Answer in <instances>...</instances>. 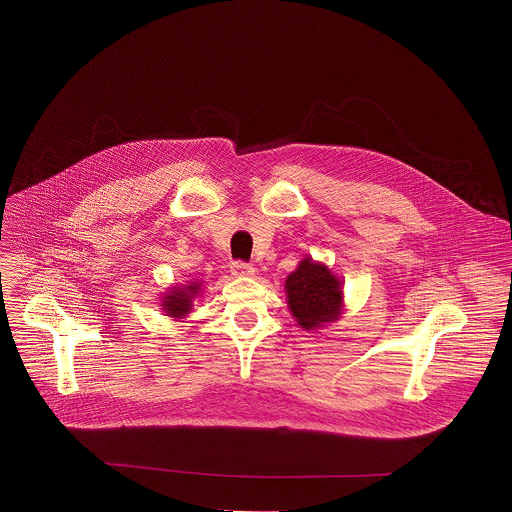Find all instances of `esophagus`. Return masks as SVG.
Masks as SVG:
<instances>
[{
    "label": "esophagus",
    "mask_w": 512,
    "mask_h": 512,
    "mask_svg": "<svg viewBox=\"0 0 512 512\" xmlns=\"http://www.w3.org/2000/svg\"><path fill=\"white\" fill-rule=\"evenodd\" d=\"M230 272H232V276H234V278H252L256 270H254V266H252V264H246V262L236 260V262H232V264H230Z\"/></svg>",
    "instance_id": "34e87169"
}]
</instances>
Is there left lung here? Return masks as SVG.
Returning <instances> with one entry per match:
<instances>
[{"label": "left lung", "instance_id": "1", "mask_svg": "<svg viewBox=\"0 0 512 512\" xmlns=\"http://www.w3.org/2000/svg\"><path fill=\"white\" fill-rule=\"evenodd\" d=\"M288 307L305 331L319 329L341 317L343 288L337 276L311 258H303L286 280Z\"/></svg>", "mask_w": 512, "mask_h": 512}]
</instances>
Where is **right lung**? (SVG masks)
<instances>
[{"label": "right lung", "mask_w": 512, "mask_h": 512, "mask_svg": "<svg viewBox=\"0 0 512 512\" xmlns=\"http://www.w3.org/2000/svg\"><path fill=\"white\" fill-rule=\"evenodd\" d=\"M201 292V284L193 282L189 286H173L167 293H163L161 297V307L165 311V315L175 317V319H183L187 313H191L193 309V299L197 297V293Z\"/></svg>", "instance_id": "obj_1"}]
</instances>
